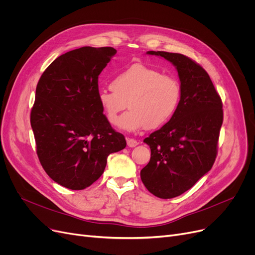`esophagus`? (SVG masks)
Instances as JSON below:
<instances>
[{"label":"esophagus","mask_w":255,"mask_h":255,"mask_svg":"<svg viewBox=\"0 0 255 255\" xmlns=\"http://www.w3.org/2000/svg\"><path fill=\"white\" fill-rule=\"evenodd\" d=\"M138 144V141L134 138H128L127 139V145L130 146V148H134V146H136Z\"/></svg>","instance_id":"1"}]
</instances>
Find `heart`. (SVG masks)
Masks as SVG:
<instances>
[{
	"label": "heart",
	"instance_id": "obj_1",
	"mask_svg": "<svg viewBox=\"0 0 255 255\" xmlns=\"http://www.w3.org/2000/svg\"><path fill=\"white\" fill-rule=\"evenodd\" d=\"M97 98L111 124L118 122L120 113L128 105L130 110L119 120L121 129H154L175 115L181 98V85L175 76L135 63L118 72L112 80V89L100 90Z\"/></svg>",
	"mask_w": 255,
	"mask_h": 255
}]
</instances>
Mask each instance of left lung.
Here are the masks:
<instances>
[{
  "instance_id": "left-lung-1",
  "label": "left lung",
  "mask_w": 255,
  "mask_h": 255,
  "mask_svg": "<svg viewBox=\"0 0 255 255\" xmlns=\"http://www.w3.org/2000/svg\"><path fill=\"white\" fill-rule=\"evenodd\" d=\"M176 67L181 83L178 109L168 122L143 142L150 145V162L140 178L159 198L181 195L212 168L217 156L223 122L222 101L207 71L181 53L148 51Z\"/></svg>"
}]
</instances>
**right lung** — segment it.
I'll use <instances>...</instances> for the list:
<instances>
[{
  "mask_svg": "<svg viewBox=\"0 0 255 255\" xmlns=\"http://www.w3.org/2000/svg\"><path fill=\"white\" fill-rule=\"evenodd\" d=\"M114 47L84 46L64 53L40 77L31 111L39 161L53 181L82 190L97 181L110 154L123 150L98 102V76Z\"/></svg>",
  "mask_w": 255,
  "mask_h": 255,
  "instance_id": "right-lung-1",
  "label": "right lung"
}]
</instances>
